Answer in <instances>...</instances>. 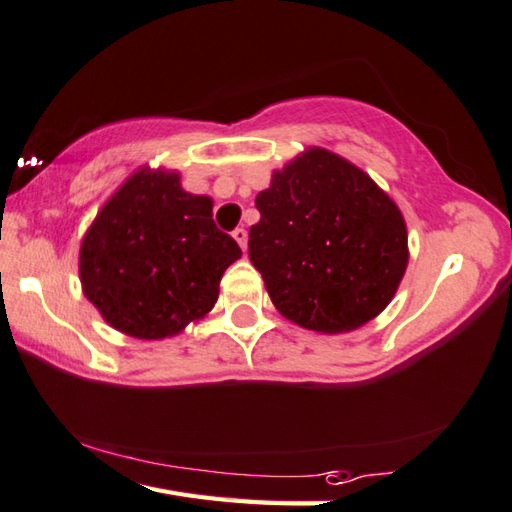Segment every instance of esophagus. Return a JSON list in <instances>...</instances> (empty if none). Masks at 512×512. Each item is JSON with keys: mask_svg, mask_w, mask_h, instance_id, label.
<instances>
[{"mask_svg": "<svg viewBox=\"0 0 512 512\" xmlns=\"http://www.w3.org/2000/svg\"><path fill=\"white\" fill-rule=\"evenodd\" d=\"M232 237H235V241L241 246V250H246V246H248V232L244 228L232 230Z\"/></svg>", "mask_w": 512, "mask_h": 512, "instance_id": "obj_1", "label": "esophagus"}]
</instances>
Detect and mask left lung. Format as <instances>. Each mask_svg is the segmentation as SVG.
Returning a JSON list of instances; mask_svg holds the SVG:
<instances>
[{
    "instance_id": "8db88e82",
    "label": "left lung",
    "mask_w": 512,
    "mask_h": 512,
    "mask_svg": "<svg viewBox=\"0 0 512 512\" xmlns=\"http://www.w3.org/2000/svg\"><path fill=\"white\" fill-rule=\"evenodd\" d=\"M255 206L248 257L284 318L342 333L392 300L407 268L405 221L356 165L313 147L273 174Z\"/></svg>"
}]
</instances>
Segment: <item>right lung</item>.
Here are the masks:
<instances>
[{
    "mask_svg": "<svg viewBox=\"0 0 512 512\" xmlns=\"http://www.w3.org/2000/svg\"><path fill=\"white\" fill-rule=\"evenodd\" d=\"M176 172H136L87 230L80 280L111 327L132 338L176 336L215 306L237 241L212 219V199Z\"/></svg>",
    "mask_w": 512,
    "mask_h": 512,
    "instance_id": "add662e5",
    "label": "right lung"
}]
</instances>
